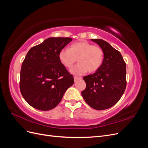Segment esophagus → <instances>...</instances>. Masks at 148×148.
I'll return each instance as SVG.
<instances>
[{
  "label": "esophagus",
  "instance_id": "obj_1",
  "mask_svg": "<svg viewBox=\"0 0 148 148\" xmlns=\"http://www.w3.org/2000/svg\"><path fill=\"white\" fill-rule=\"evenodd\" d=\"M79 79H82V78L81 77H74V82H77L78 80Z\"/></svg>",
  "mask_w": 148,
  "mask_h": 148
}]
</instances>
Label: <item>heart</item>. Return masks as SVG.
Segmentation results:
<instances>
[{
    "label": "heart",
    "instance_id": "1",
    "mask_svg": "<svg viewBox=\"0 0 148 148\" xmlns=\"http://www.w3.org/2000/svg\"><path fill=\"white\" fill-rule=\"evenodd\" d=\"M59 60L65 67L71 69L77 60L79 64L71 70V72L81 75L93 73L99 70L104 60L102 49L86 41L73 43L69 49H63L59 53Z\"/></svg>",
    "mask_w": 148,
    "mask_h": 148
}]
</instances>
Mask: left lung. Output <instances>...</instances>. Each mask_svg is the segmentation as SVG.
<instances>
[{"label":"left lung","instance_id":"1","mask_svg":"<svg viewBox=\"0 0 148 148\" xmlns=\"http://www.w3.org/2000/svg\"><path fill=\"white\" fill-rule=\"evenodd\" d=\"M104 52L101 68L83 77L86 87L82 92L85 102L96 110L114 106L122 96L127 86L126 64L119 51L100 39H91Z\"/></svg>","mask_w":148,"mask_h":148}]
</instances>
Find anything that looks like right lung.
<instances>
[{
	"label": "right lung",
	"instance_id": "1",
	"mask_svg": "<svg viewBox=\"0 0 148 148\" xmlns=\"http://www.w3.org/2000/svg\"><path fill=\"white\" fill-rule=\"evenodd\" d=\"M72 41L70 38H49L29 49L20 71V88L28 104L40 110H49L61 101L74 83L59 58V52Z\"/></svg>",
	"mask_w": 148,
	"mask_h": 148
}]
</instances>
